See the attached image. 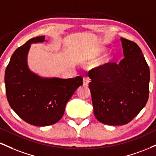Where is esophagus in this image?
Listing matches in <instances>:
<instances>
[{
	"label": "esophagus",
	"mask_w": 156,
	"mask_h": 156,
	"mask_svg": "<svg viewBox=\"0 0 156 156\" xmlns=\"http://www.w3.org/2000/svg\"><path fill=\"white\" fill-rule=\"evenodd\" d=\"M83 80V85L84 86L89 85V83L90 82V79L88 78V77H84Z\"/></svg>",
	"instance_id": "1"
}]
</instances>
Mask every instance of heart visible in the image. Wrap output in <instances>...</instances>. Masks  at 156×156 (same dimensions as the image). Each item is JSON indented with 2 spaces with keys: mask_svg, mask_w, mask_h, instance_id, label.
I'll use <instances>...</instances> for the list:
<instances>
[{
  "mask_svg": "<svg viewBox=\"0 0 156 156\" xmlns=\"http://www.w3.org/2000/svg\"><path fill=\"white\" fill-rule=\"evenodd\" d=\"M105 50L104 48H99L98 51H97V54H102V53H104L105 52ZM110 59H111V57H107L106 58H105L104 59L102 60V62H101V65H105V64L106 63H108L110 61Z\"/></svg>",
  "mask_w": 156,
  "mask_h": 156,
  "instance_id": "heart-1",
  "label": "heart"
}]
</instances>
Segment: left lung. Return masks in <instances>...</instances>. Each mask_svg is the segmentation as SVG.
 Listing matches in <instances>:
<instances>
[{
  "instance_id": "left-lung-1",
  "label": "left lung",
  "mask_w": 156,
  "mask_h": 156,
  "mask_svg": "<svg viewBox=\"0 0 156 156\" xmlns=\"http://www.w3.org/2000/svg\"><path fill=\"white\" fill-rule=\"evenodd\" d=\"M124 58L89 72L94 114L110 126L126 124L138 115L149 97L150 69L136 43L121 38Z\"/></svg>"
}]
</instances>
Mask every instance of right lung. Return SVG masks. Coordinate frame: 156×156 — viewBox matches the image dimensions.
Listing matches in <instances>:
<instances>
[{
    "mask_svg": "<svg viewBox=\"0 0 156 156\" xmlns=\"http://www.w3.org/2000/svg\"><path fill=\"white\" fill-rule=\"evenodd\" d=\"M45 36L30 39L16 48L5 72V93L11 108L22 120L37 126L56 123L64 115L67 102L83 85V78H41L30 70L27 57L32 44Z\"/></svg>",
    "mask_w": 156,
    "mask_h": 156,
    "instance_id": "obj_1",
    "label": "right lung"
}]
</instances>
